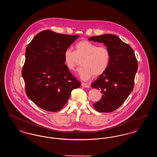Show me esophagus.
Returning a JSON list of instances; mask_svg holds the SVG:
<instances>
[{"label":"esophagus","instance_id":"1","mask_svg":"<svg viewBox=\"0 0 157 157\" xmlns=\"http://www.w3.org/2000/svg\"><path fill=\"white\" fill-rule=\"evenodd\" d=\"M81 85L84 88H90V84L89 83H84V82H82L81 83Z\"/></svg>","mask_w":157,"mask_h":157}]
</instances>
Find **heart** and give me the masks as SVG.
<instances>
[{
	"label": "heart",
	"mask_w": 157,
	"mask_h": 157,
	"mask_svg": "<svg viewBox=\"0 0 157 157\" xmlns=\"http://www.w3.org/2000/svg\"><path fill=\"white\" fill-rule=\"evenodd\" d=\"M63 59L69 71H74L82 60V67L79 69L78 74L83 81L90 79L93 76L104 74L110 63L111 53L105 46H99L87 40L78 42L75 51L67 49L63 53Z\"/></svg>",
	"instance_id": "b5f03b06"
}]
</instances>
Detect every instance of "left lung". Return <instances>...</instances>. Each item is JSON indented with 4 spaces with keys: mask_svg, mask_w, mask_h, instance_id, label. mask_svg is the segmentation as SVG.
Instances as JSON below:
<instances>
[{
    "mask_svg": "<svg viewBox=\"0 0 157 157\" xmlns=\"http://www.w3.org/2000/svg\"><path fill=\"white\" fill-rule=\"evenodd\" d=\"M89 40L103 43L111 53V61L104 74L93 82L91 87L101 90L102 98L93 105L101 112L116 110L132 91L138 62L131 47L117 36L105 34L92 36Z\"/></svg>",
    "mask_w": 157,
    "mask_h": 157,
    "instance_id": "8db88e82",
    "label": "left lung"
}]
</instances>
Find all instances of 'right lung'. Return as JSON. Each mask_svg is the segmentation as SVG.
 Returning <instances> with one entry per match:
<instances>
[{
	"label": "right lung",
	"instance_id": "1",
	"mask_svg": "<svg viewBox=\"0 0 157 157\" xmlns=\"http://www.w3.org/2000/svg\"><path fill=\"white\" fill-rule=\"evenodd\" d=\"M79 36L50 30L39 33L27 46L22 75L27 96L47 111L57 112L81 82L70 72L63 53Z\"/></svg>",
	"mask_w": 157,
	"mask_h": 157
}]
</instances>
